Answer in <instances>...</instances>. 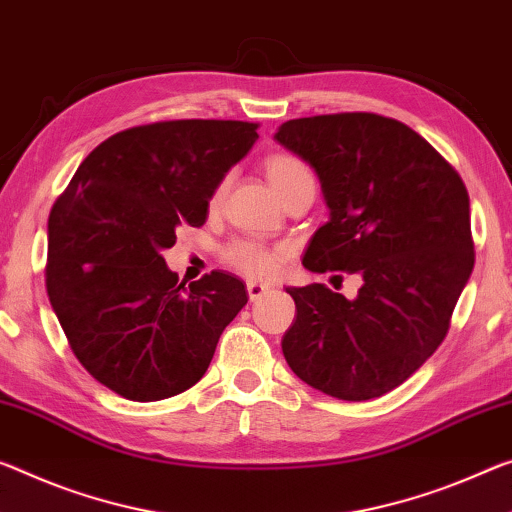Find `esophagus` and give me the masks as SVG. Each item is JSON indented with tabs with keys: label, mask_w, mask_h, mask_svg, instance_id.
Listing matches in <instances>:
<instances>
[{
	"label": "esophagus",
	"mask_w": 512,
	"mask_h": 512,
	"mask_svg": "<svg viewBox=\"0 0 512 512\" xmlns=\"http://www.w3.org/2000/svg\"><path fill=\"white\" fill-rule=\"evenodd\" d=\"M246 289H248V298L253 300V303H255V300H259L264 294H269V291H271L269 285H262V282H255V280H248V282H246Z\"/></svg>",
	"instance_id": "34e87169"
}]
</instances>
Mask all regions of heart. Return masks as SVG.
Segmentation results:
<instances>
[{"instance_id":"1","label":"heart","mask_w":512,"mask_h":512,"mask_svg":"<svg viewBox=\"0 0 512 512\" xmlns=\"http://www.w3.org/2000/svg\"><path fill=\"white\" fill-rule=\"evenodd\" d=\"M264 170L273 189L280 193V198L298 184L314 182L305 161L291 152H271L269 157L264 159ZM227 186H230L227 177H223V180L216 184V189L212 193V205H218V202L225 198ZM221 257L227 266H232V269H237L243 275H250V278H271V275L280 271L287 253L282 248H271L257 239L243 237L225 243Z\"/></svg>"}]
</instances>
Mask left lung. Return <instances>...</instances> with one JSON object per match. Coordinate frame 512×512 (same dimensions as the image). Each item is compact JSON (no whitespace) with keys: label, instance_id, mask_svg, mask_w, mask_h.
<instances>
[{"label":"left lung","instance_id":"obj_1","mask_svg":"<svg viewBox=\"0 0 512 512\" xmlns=\"http://www.w3.org/2000/svg\"><path fill=\"white\" fill-rule=\"evenodd\" d=\"M321 180L330 221L303 266L342 280L289 287L296 321L282 353L300 380L342 401H367L405 383L444 342L474 269L469 196L458 170L424 136L378 113L287 120L275 134Z\"/></svg>","mask_w":512,"mask_h":512}]
</instances>
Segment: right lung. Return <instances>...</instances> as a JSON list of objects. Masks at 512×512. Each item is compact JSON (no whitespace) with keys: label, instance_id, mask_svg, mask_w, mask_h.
Returning a JSON list of instances; mask_svg holds the SVG:
<instances>
[{"label":"right lung","instance_id":"1","mask_svg":"<svg viewBox=\"0 0 512 512\" xmlns=\"http://www.w3.org/2000/svg\"><path fill=\"white\" fill-rule=\"evenodd\" d=\"M257 123L159 120L109 136L81 161L47 221L45 287L91 376L129 401H161L205 376L246 287L225 271L180 282L161 250L202 227L209 198Z\"/></svg>","mask_w":512,"mask_h":512}]
</instances>
